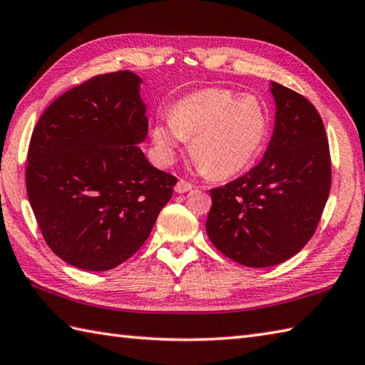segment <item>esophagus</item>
<instances>
[{
    "label": "esophagus",
    "mask_w": 365,
    "mask_h": 365,
    "mask_svg": "<svg viewBox=\"0 0 365 365\" xmlns=\"http://www.w3.org/2000/svg\"><path fill=\"white\" fill-rule=\"evenodd\" d=\"M191 190H192V185L187 180H183V178H180V180H178L177 185H175L177 192H187V191H191Z\"/></svg>",
    "instance_id": "esophagus-1"
}]
</instances>
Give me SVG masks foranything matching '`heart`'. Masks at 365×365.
Masks as SVG:
<instances>
[{"mask_svg":"<svg viewBox=\"0 0 365 365\" xmlns=\"http://www.w3.org/2000/svg\"><path fill=\"white\" fill-rule=\"evenodd\" d=\"M152 133L161 161H173L183 139H192L197 165L215 178H229L250 165L265 141L268 113L257 97L210 88L182 98Z\"/></svg>","mask_w":365,"mask_h":365,"instance_id":"b5f03b06","label":"heart"}]
</instances>
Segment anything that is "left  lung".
Returning a JSON list of instances; mask_svg holds the SVG:
<instances>
[{"label": "left lung", "instance_id": "left-lung-1", "mask_svg": "<svg viewBox=\"0 0 365 365\" xmlns=\"http://www.w3.org/2000/svg\"><path fill=\"white\" fill-rule=\"evenodd\" d=\"M274 131L250 173L212 188L207 234L240 265L265 268L293 257L319 226L331 190L328 136L309 100L271 83Z\"/></svg>", "mask_w": 365, "mask_h": 365}]
</instances>
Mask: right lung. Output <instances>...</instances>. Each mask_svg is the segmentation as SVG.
Wrapping results in <instances>:
<instances>
[{
    "label": "right lung",
    "instance_id": "obj_1",
    "mask_svg": "<svg viewBox=\"0 0 365 365\" xmlns=\"http://www.w3.org/2000/svg\"><path fill=\"white\" fill-rule=\"evenodd\" d=\"M130 71L97 75L46 108L28 149L26 191L50 250L71 265L106 271L141 247L177 178L138 144L149 122Z\"/></svg>",
    "mask_w": 365,
    "mask_h": 365
}]
</instances>
